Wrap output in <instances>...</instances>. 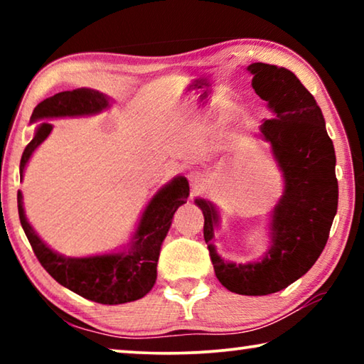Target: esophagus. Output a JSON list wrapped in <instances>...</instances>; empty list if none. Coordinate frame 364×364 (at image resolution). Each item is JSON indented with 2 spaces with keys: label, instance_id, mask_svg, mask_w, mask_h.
<instances>
[{
  "label": "esophagus",
  "instance_id": "1",
  "mask_svg": "<svg viewBox=\"0 0 364 364\" xmlns=\"http://www.w3.org/2000/svg\"><path fill=\"white\" fill-rule=\"evenodd\" d=\"M189 181H191V186H193L194 191H202L207 184L205 176L202 173H193L189 176Z\"/></svg>",
  "mask_w": 364,
  "mask_h": 364
}]
</instances>
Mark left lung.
Masks as SVG:
<instances>
[{
  "label": "left lung",
  "instance_id": "1",
  "mask_svg": "<svg viewBox=\"0 0 364 364\" xmlns=\"http://www.w3.org/2000/svg\"><path fill=\"white\" fill-rule=\"evenodd\" d=\"M247 70L254 75L252 88L274 114L260 132L284 176V193L271 213L269 250L262 262H225L212 244L217 208L205 199L196 204L204 213V239L218 281L231 292L268 295L301 278L328 242L338 200L336 152L321 109L291 70L263 63Z\"/></svg>",
  "mask_w": 364,
  "mask_h": 364
}]
</instances>
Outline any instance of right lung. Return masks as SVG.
I'll return each instance as SVG.
<instances>
[{"label": "right lung", "mask_w": 364, "mask_h": 364, "mask_svg": "<svg viewBox=\"0 0 364 364\" xmlns=\"http://www.w3.org/2000/svg\"><path fill=\"white\" fill-rule=\"evenodd\" d=\"M107 107L109 97L106 95L90 88H77L41 101L33 109L30 122L56 117L93 115ZM51 130V123H41L36 128L33 139L22 154L21 176L33 151L48 138ZM188 196L189 184L186 178H173L147 204L128 250L122 254L85 258L59 255L41 241L26 218L21 191L17 193V207L23 232L36 258L60 286L97 304L119 305L144 297L156 284L160 247L170 230L176 208L186 202Z\"/></svg>", "instance_id": "1"}]
</instances>
